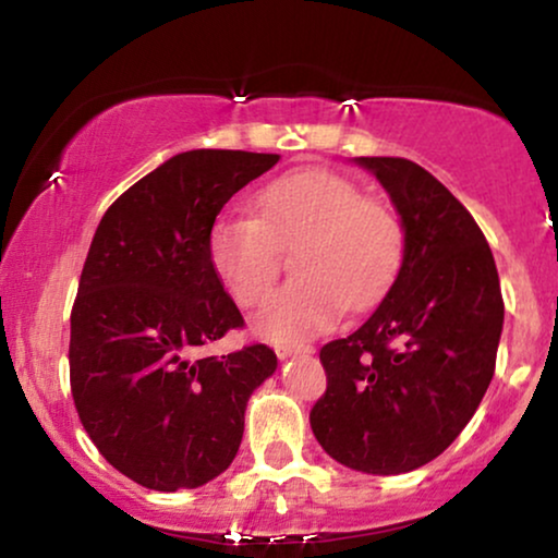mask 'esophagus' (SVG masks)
I'll return each mask as SVG.
<instances>
[{
  "label": "esophagus",
  "mask_w": 558,
  "mask_h": 558,
  "mask_svg": "<svg viewBox=\"0 0 558 558\" xmlns=\"http://www.w3.org/2000/svg\"><path fill=\"white\" fill-rule=\"evenodd\" d=\"M275 352H278L280 361H286V357H293V355H312L314 348L312 344H278Z\"/></svg>",
  "instance_id": "esophagus-1"
}]
</instances>
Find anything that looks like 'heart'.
I'll return each mask as SVG.
<instances>
[{"label":"heart","mask_w":558,"mask_h":558,"mask_svg":"<svg viewBox=\"0 0 558 558\" xmlns=\"http://www.w3.org/2000/svg\"><path fill=\"white\" fill-rule=\"evenodd\" d=\"M255 216L216 218L208 234L214 270L239 306L257 308L293 246L299 272L257 316L270 340H306L327 329L342 306H368L389 288L404 252V229L389 203L363 195L355 182L308 167L265 185Z\"/></svg>","instance_id":"obj_1"}]
</instances>
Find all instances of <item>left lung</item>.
Wrapping results in <instances>:
<instances>
[{
    "instance_id": "8db88e82",
    "label": "left lung",
    "mask_w": 558,
    "mask_h": 558,
    "mask_svg": "<svg viewBox=\"0 0 558 558\" xmlns=\"http://www.w3.org/2000/svg\"><path fill=\"white\" fill-rule=\"evenodd\" d=\"M391 195L404 259L386 299L319 357L312 429L342 466L407 474L461 435L495 376L505 301L489 244L463 203L401 157H357Z\"/></svg>"
}]
</instances>
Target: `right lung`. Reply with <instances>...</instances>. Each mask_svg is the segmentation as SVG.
Here are the masks:
<instances>
[{"label":"right lung","mask_w":558,"mask_h":558,"mask_svg":"<svg viewBox=\"0 0 558 558\" xmlns=\"http://www.w3.org/2000/svg\"><path fill=\"white\" fill-rule=\"evenodd\" d=\"M278 159L182 151L125 190L89 244L69 340L74 407L105 461L146 489H195L227 471L246 401L278 368L267 344L201 355L244 327L210 263V227Z\"/></svg>","instance_id":"obj_1"}]
</instances>
